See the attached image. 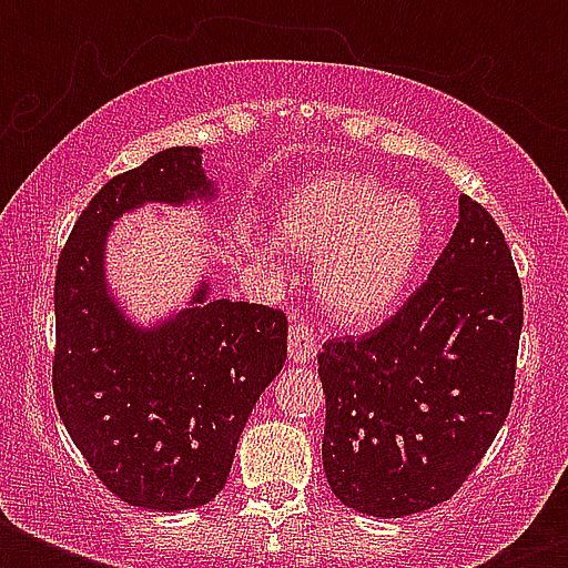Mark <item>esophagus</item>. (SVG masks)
<instances>
[{
    "mask_svg": "<svg viewBox=\"0 0 568 568\" xmlns=\"http://www.w3.org/2000/svg\"><path fill=\"white\" fill-rule=\"evenodd\" d=\"M288 354L292 363H310L318 354V336L306 321H294L288 327Z\"/></svg>",
    "mask_w": 568,
    "mask_h": 568,
    "instance_id": "obj_1",
    "label": "esophagus"
}]
</instances>
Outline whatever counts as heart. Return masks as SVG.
Returning a JSON list of instances; mask_svg holds the SVG:
<instances>
[{
  "instance_id": "1",
  "label": "heart",
  "mask_w": 568,
  "mask_h": 568,
  "mask_svg": "<svg viewBox=\"0 0 568 568\" xmlns=\"http://www.w3.org/2000/svg\"><path fill=\"white\" fill-rule=\"evenodd\" d=\"M285 247L321 256L318 294L333 315L363 324L392 306L413 280L427 244V217L415 196L379 182L333 173L303 185L276 214ZM258 256L271 244L244 235Z\"/></svg>"
}]
</instances>
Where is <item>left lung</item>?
I'll list each match as a JSON object with an SVG mask.
<instances>
[{
	"instance_id": "8db88e82",
	"label": "left lung",
	"mask_w": 568,
	"mask_h": 568,
	"mask_svg": "<svg viewBox=\"0 0 568 568\" xmlns=\"http://www.w3.org/2000/svg\"><path fill=\"white\" fill-rule=\"evenodd\" d=\"M521 321L510 244L463 196L448 247L404 306L321 347V457L338 501L377 519L448 501L510 415Z\"/></svg>"
}]
</instances>
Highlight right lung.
Returning a JSON list of instances; mask_svg holds the SVG:
<instances>
[{"label": "right lung", "instance_id": "add662e5", "mask_svg": "<svg viewBox=\"0 0 568 568\" xmlns=\"http://www.w3.org/2000/svg\"><path fill=\"white\" fill-rule=\"evenodd\" d=\"M200 189L196 146L118 173L84 205L55 267L58 415L100 484L146 510H191L221 493L241 430L285 363L288 318L274 306L209 301L159 333H135L105 301L109 223Z\"/></svg>", "mask_w": 568, "mask_h": 568}]
</instances>
